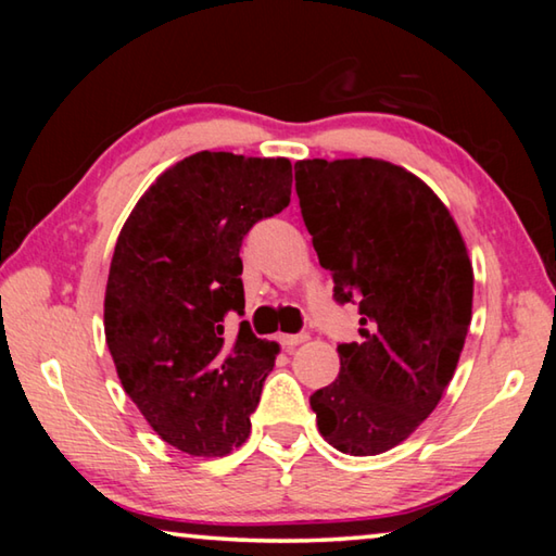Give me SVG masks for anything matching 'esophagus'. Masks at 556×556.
Listing matches in <instances>:
<instances>
[{
  "label": "esophagus",
  "instance_id": "1",
  "mask_svg": "<svg viewBox=\"0 0 556 556\" xmlns=\"http://www.w3.org/2000/svg\"><path fill=\"white\" fill-rule=\"evenodd\" d=\"M306 338H308L306 333H285V336H279V343L291 351V348H296L299 343H304Z\"/></svg>",
  "mask_w": 556,
  "mask_h": 556
}]
</instances>
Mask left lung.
<instances>
[{"label": "left lung", "mask_w": 556, "mask_h": 556, "mask_svg": "<svg viewBox=\"0 0 556 556\" xmlns=\"http://www.w3.org/2000/svg\"><path fill=\"white\" fill-rule=\"evenodd\" d=\"M296 193L333 296L355 301L361 343H341V372L312 394L321 437L378 456L437 409L464 351L473 267L456 220L407 168L382 159H304Z\"/></svg>", "instance_id": "8db88e82"}]
</instances>
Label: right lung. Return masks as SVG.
<instances>
[{
  "label": "right lung",
  "mask_w": 556,
  "mask_h": 556,
  "mask_svg": "<svg viewBox=\"0 0 556 556\" xmlns=\"http://www.w3.org/2000/svg\"><path fill=\"white\" fill-rule=\"evenodd\" d=\"M291 162L199 152L168 166L122 225L105 289V341L119 382L159 437L188 456H225L250 437L279 343L244 314L240 248L289 205Z\"/></svg>",
  "instance_id": "right-lung-1"
}]
</instances>
